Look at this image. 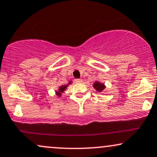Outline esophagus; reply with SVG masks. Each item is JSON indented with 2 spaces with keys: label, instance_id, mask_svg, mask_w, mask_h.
<instances>
[{
  "label": "esophagus",
  "instance_id": "34e87169",
  "mask_svg": "<svg viewBox=\"0 0 157 157\" xmlns=\"http://www.w3.org/2000/svg\"><path fill=\"white\" fill-rule=\"evenodd\" d=\"M75 82H77V83H79V82H82V79H75Z\"/></svg>",
  "mask_w": 157,
  "mask_h": 157
}]
</instances>
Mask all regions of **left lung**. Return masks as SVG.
I'll list each match as a JSON object with an SVG mask.
<instances>
[{
    "label": "left lung",
    "instance_id": "1",
    "mask_svg": "<svg viewBox=\"0 0 157 157\" xmlns=\"http://www.w3.org/2000/svg\"><path fill=\"white\" fill-rule=\"evenodd\" d=\"M93 86L98 92H101L105 88V85L103 83H101L100 82H98V81H96V82H94L93 84Z\"/></svg>",
    "mask_w": 157,
    "mask_h": 157
}]
</instances>
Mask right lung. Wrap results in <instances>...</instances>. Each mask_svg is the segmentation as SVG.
<instances>
[{"label": "right lung", "mask_w": 157, "mask_h": 157, "mask_svg": "<svg viewBox=\"0 0 157 157\" xmlns=\"http://www.w3.org/2000/svg\"><path fill=\"white\" fill-rule=\"evenodd\" d=\"M71 83V81H69V83H68L67 85H65V86H60L59 88H58V91L56 92V94H57V96H58V97H60V96H61V94L63 93L64 90L67 89V86H69V85H70Z\"/></svg>", "instance_id": "obj_1"}]
</instances>
